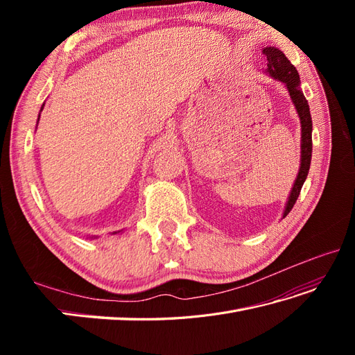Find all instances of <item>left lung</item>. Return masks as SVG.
Segmentation results:
<instances>
[{"mask_svg": "<svg viewBox=\"0 0 355 355\" xmlns=\"http://www.w3.org/2000/svg\"><path fill=\"white\" fill-rule=\"evenodd\" d=\"M263 55L268 60L265 72L284 84L300 120V166L283 211V218H286L290 210L293 209L309 171L311 155H313V120H311L308 101L305 99L302 89H300V78L296 68L284 56V53L277 47H263Z\"/></svg>", "mask_w": 355, "mask_h": 355, "instance_id": "obj_1", "label": "left lung"}]
</instances>
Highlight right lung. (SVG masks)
Listing matches in <instances>:
<instances>
[{
  "label": "right lung",
  "instance_id": "add662e5",
  "mask_svg": "<svg viewBox=\"0 0 355 355\" xmlns=\"http://www.w3.org/2000/svg\"><path fill=\"white\" fill-rule=\"evenodd\" d=\"M42 108H44V103H42V106H41V111H42ZM41 111H40V114H41ZM40 114H38V121H40ZM38 121H37V124H38ZM123 231V230H121ZM121 231H115V232H112V234H118V232H121ZM92 239H98V237H92Z\"/></svg>",
  "mask_w": 355,
  "mask_h": 355
}]
</instances>
